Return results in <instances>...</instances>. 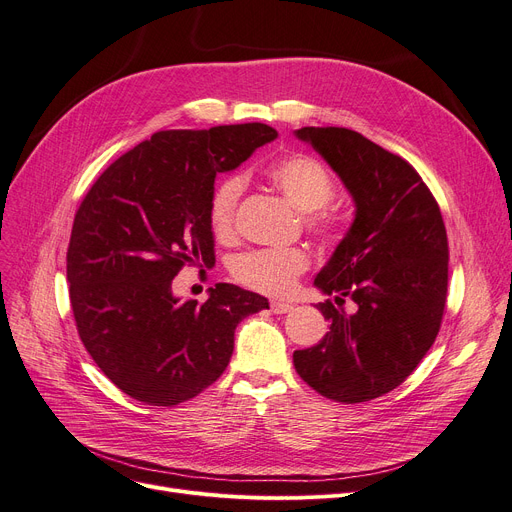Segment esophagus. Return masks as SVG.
<instances>
[{"label":"esophagus","mask_w":512,"mask_h":512,"mask_svg":"<svg viewBox=\"0 0 512 512\" xmlns=\"http://www.w3.org/2000/svg\"><path fill=\"white\" fill-rule=\"evenodd\" d=\"M272 311L274 313H288L290 309H292V305H288V303H282V301H272Z\"/></svg>","instance_id":"1"}]
</instances>
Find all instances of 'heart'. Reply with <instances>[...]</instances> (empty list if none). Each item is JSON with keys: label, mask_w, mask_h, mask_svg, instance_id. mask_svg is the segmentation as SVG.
<instances>
[{"label": "heart", "mask_w": 512, "mask_h": 512, "mask_svg": "<svg viewBox=\"0 0 512 512\" xmlns=\"http://www.w3.org/2000/svg\"><path fill=\"white\" fill-rule=\"evenodd\" d=\"M265 176L294 207L305 211L309 230L324 238L338 234L340 222L326 207L336 193V182L319 159L305 153H290L274 159L265 168ZM242 193H245V180L238 174L224 176L213 184L207 203V222L218 240L226 242L234 238ZM309 261V253L301 247L255 249L232 261V276L257 292L282 297L307 272Z\"/></svg>", "instance_id": "heart-1"}]
</instances>
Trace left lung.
Segmentation results:
<instances>
[{
  "label": "left lung",
  "mask_w": 512,
  "mask_h": 512,
  "mask_svg": "<svg viewBox=\"0 0 512 512\" xmlns=\"http://www.w3.org/2000/svg\"><path fill=\"white\" fill-rule=\"evenodd\" d=\"M294 134L328 161L357 211L313 282L334 294V303L317 305L330 332L292 361L315 392L353 405L400 386L432 348L448 290L446 228L409 161L348 128ZM346 296L358 303L355 314L341 309Z\"/></svg>",
  "instance_id": "8db88e82"
}]
</instances>
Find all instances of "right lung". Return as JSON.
<instances>
[{"mask_svg": "<svg viewBox=\"0 0 512 512\" xmlns=\"http://www.w3.org/2000/svg\"><path fill=\"white\" fill-rule=\"evenodd\" d=\"M278 132L261 122L159 130L118 157L80 203L66 274L80 340L124 394L153 407L191 400L220 378L234 330L270 309L265 297L215 284L180 301L184 265L215 263L207 203L215 176L247 161Z\"/></svg>", "mask_w": 512, "mask_h": 512, "instance_id": "right-lung-1", "label": "right lung"}]
</instances>
